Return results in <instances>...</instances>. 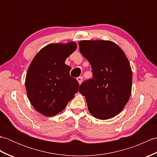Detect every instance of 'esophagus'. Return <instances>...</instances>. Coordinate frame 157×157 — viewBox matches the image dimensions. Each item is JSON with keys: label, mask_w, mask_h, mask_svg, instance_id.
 <instances>
[{"label": "esophagus", "mask_w": 157, "mask_h": 157, "mask_svg": "<svg viewBox=\"0 0 157 157\" xmlns=\"http://www.w3.org/2000/svg\"><path fill=\"white\" fill-rule=\"evenodd\" d=\"M77 80L78 81V83L79 84H81L82 82V80H83V78L82 76H79V77H78V78H77Z\"/></svg>", "instance_id": "1"}]
</instances>
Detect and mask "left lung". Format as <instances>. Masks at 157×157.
Returning a JSON list of instances; mask_svg holds the SVG:
<instances>
[{
	"mask_svg": "<svg viewBox=\"0 0 157 157\" xmlns=\"http://www.w3.org/2000/svg\"><path fill=\"white\" fill-rule=\"evenodd\" d=\"M79 51L92 69L93 78L79 92L85 96L89 112L98 119H109L122 111L131 96L132 72L121 48L109 40H82Z\"/></svg>",
	"mask_w": 157,
	"mask_h": 157,
	"instance_id": "obj_1",
	"label": "left lung"
}]
</instances>
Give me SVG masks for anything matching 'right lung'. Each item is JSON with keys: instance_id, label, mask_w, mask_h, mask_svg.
I'll return each mask as SVG.
<instances>
[{"instance_id": "1", "label": "right lung", "mask_w": 157, "mask_h": 157, "mask_svg": "<svg viewBox=\"0 0 157 157\" xmlns=\"http://www.w3.org/2000/svg\"><path fill=\"white\" fill-rule=\"evenodd\" d=\"M76 43H52L42 48L32 60L25 77V88L32 105L40 114L51 117L61 112L79 90L65 61L75 51Z\"/></svg>"}]
</instances>
